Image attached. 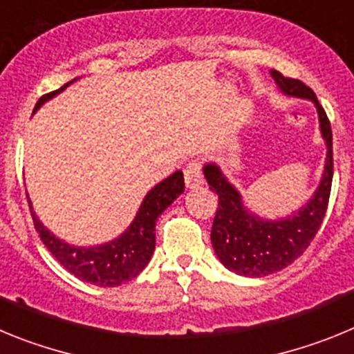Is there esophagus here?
I'll list each match as a JSON object with an SVG mask.
<instances>
[{"label":"esophagus","mask_w":354,"mask_h":354,"mask_svg":"<svg viewBox=\"0 0 354 354\" xmlns=\"http://www.w3.org/2000/svg\"><path fill=\"white\" fill-rule=\"evenodd\" d=\"M184 183H186V187L193 189V187L204 184V175H202V165L200 161L193 159L184 167Z\"/></svg>","instance_id":"obj_1"}]
</instances>
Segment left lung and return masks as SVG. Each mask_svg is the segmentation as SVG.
I'll list each match as a JSON object with an SVG mask.
<instances>
[{
  "label": "left lung",
  "mask_w": 354,
  "mask_h": 354,
  "mask_svg": "<svg viewBox=\"0 0 354 354\" xmlns=\"http://www.w3.org/2000/svg\"><path fill=\"white\" fill-rule=\"evenodd\" d=\"M271 74L283 93L305 97L317 106L328 156L323 180L319 184L314 198L298 214L280 221H264L257 216L248 214L241 204L239 193L234 189L232 184L227 183L220 168L216 165H205L204 174L209 189L218 195V209L211 230L212 248L227 270L243 277H266L283 270L301 257L323 223L333 179L331 126L314 90L308 88L303 81L286 77L282 72L271 71Z\"/></svg>",
  "instance_id": "obj_1"
}]
</instances>
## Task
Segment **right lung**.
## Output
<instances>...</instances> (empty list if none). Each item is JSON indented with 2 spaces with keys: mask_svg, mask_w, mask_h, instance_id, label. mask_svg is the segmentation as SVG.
<instances>
[{
  "mask_svg": "<svg viewBox=\"0 0 354 354\" xmlns=\"http://www.w3.org/2000/svg\"><path fill=\"white\" fill-rule=\"evenodd\" d=\"M71 83H65L62 88L40 97L35 109H39L53 95L60 93ZM183 192L184 175L183 171H175L168 179L159 183L154 189H150L138 214L126 232L108 245L93 246V248H76V246L67 245L53 236L48 228L40 223L31 205L30 212L42 243L48 246L49 252L65 270L71 271L83 282H90L93 286L117 287L138 277L143 268L149 264L156 248V220Z\"/></svg>",
  "mask_w": 354,
  "mask_h": 354,
  "instance_id": "1",
  "label": "right lung"
}]
</instances>
